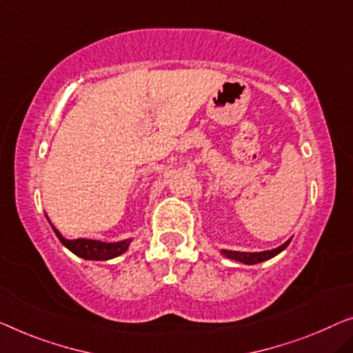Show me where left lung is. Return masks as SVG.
I'll list each match as a JSON object with an SVG mask.
<instances>
[{
  "instance_id": "8db88e82",
  "label": "left lung",
  "mask_w": 353,
  "mask_h": 353,
  "mask_svg": "<svg viewBox=\"0 0 353 353\" xmlns=\"http://www.w3.org/2000/svg\"><path fill=\"white\" fill-rule=\"evenodd\" d=\"M292 239H288L285 244L279 245L277 249H272V250H265V252H234V250H222V255L227 256V259L231 260H236V261H241L244 263V265H255V263H261L265 260H270L272 256H276L277 254H281V252L285 249V247L290 244Z\"/></svg>"
}]
</instances>
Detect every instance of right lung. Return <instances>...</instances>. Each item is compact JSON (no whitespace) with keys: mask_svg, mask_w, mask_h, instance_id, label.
<instances>
[{"mask_svg":"<svg viewBox=\"0 0 353 353\" xmlns=\"http://www.w3.org/2000/svg\"><path fill=\"white\" fill-rule=\"evenodd\" d=\"M54 231L63 245L68 247L72 254H76L77 256H82V259L85 260L115 259V256L122 255L123 252L128 249L130 241H131L128 239V241H120V243H101V241H94V239H65L55 228Z\"/></svg>","mask_w":353,"mask_h":353,"instance_id":"add662e5","label":"right lung"}]
</instances>
